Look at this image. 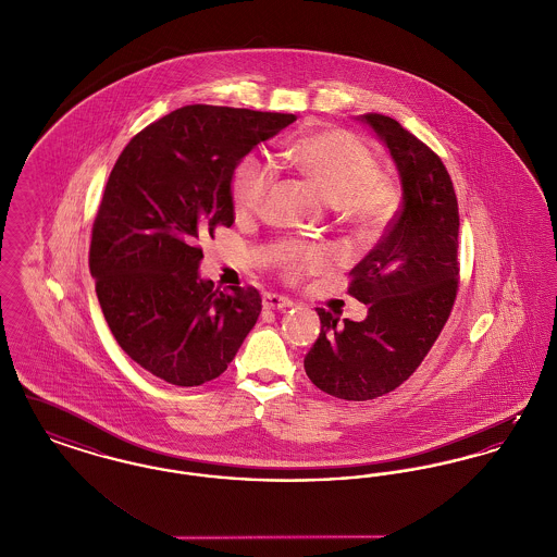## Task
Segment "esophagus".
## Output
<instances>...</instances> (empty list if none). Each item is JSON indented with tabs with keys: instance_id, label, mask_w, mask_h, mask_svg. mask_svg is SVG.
Segmentation results:
<instances>
[{
	"instance_id": "34e87169",
	"label": "esophagus",
	"mask_w": 557,
	"mask_h": 557,
	"mask_svg": "<svg viewBox=\"0 0 557 557\" xmlns=\"http://www.w3.org/2000/svg\"><path fill=\"white\" fill-rule=\"evenodd\" d=\"M263 307L265 309H288V307H292V300L286 298V296L267 292L265 296H263Z\"/></svg>"
}]
</instances>
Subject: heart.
I'll return each mask as SVG.
<instances>
[{"label": "heart", "mask_w": 557, "mask_h": 557, "mask_svg": "<svg viewBox=\"0 0 557 557\" xmlns=\"http://www.w3.org/2000/svg\"><path fill=\"white\" fill-rule=\"evenodd\" d=\"M292 166L307 177L321 198L336 205L357 223H377L395 205L391 182L375 173V162L368 146L345 129H323L305 135L284 152ZM273 184L271 164L255 154L239 160L232 177L234 209L257 211ZM330 252L321 248L288 246L282 255L290 271L318 269L330 263Z\"/></svg>", "instance_id": "b5f03b06"}]
</instances>
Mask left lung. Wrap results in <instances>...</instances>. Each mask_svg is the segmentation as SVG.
Listing matches in <instances>:
<instances>
[{
	"label": "left lung",
	"instance_id": "left-lung-1",
	"mask_svg": "<svg viewBox=\"0 0 557 557\" xmlns=\"http://www.w3.org/2000/svg\"><path fill=\"white\" fill-rule=\"evenodd\" d=\"M397 166L403 205L386 234L352 267L348 292L363 321L318 309L321 332L305 357L319 391L370 400L400 386L438 338L457 294L459 211L449 173L425 144L384 114H361Z\"/></svg>",
	"mask_w": 557,
	"mask_h": 557
}]
</instances>
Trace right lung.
<instances>
[{
  "mask_svg": "<svg viewBox=\"0 0 557 557\" xmlns=\"http://www.w3.org/2000/svg\"><path fill=\"white\" fill-rule=\"evenodd\" d=\"M294 114L194 104L137 133L116 160L94 223L89 271L119 346L160 380L219 377L261 313L255 288L214 290L196 239L234 223L232 177Z\"/></svg>",
  "mask_w": 557,
  "mask_h": 557,
  "instance_id": "add662e5",
  "label": "right lung"
}]
</instances>
